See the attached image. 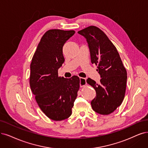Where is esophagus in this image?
Masks as SVG:
<instances>
[{
    "label": "esophagus",
    "instance_id": "obj_1",
    "mask_svg": "<svg viewBox=\"0 0 148 148\" xmlns=\"http://www.w3.org/2000/svg\"><path fill=\"white\" fill-rule=\"evenodd\" d=\"M86 84V79L83 77H80V86L83 87Z\"/></svg>",
    "mask_w": 148,
    "mask_h": 148
}]
</instances>
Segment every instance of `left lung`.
<instances>
[{"instance_id": "1", "label": "left lung", "mask_w": 148, "mask_h": 148, "mask_svg": "<svg viewBox=\"0 0 148 148\" xmlns=\"http://www.w3.org/2000/svg\"><path fill=\"white\" fill-rule=\"evenodd\" d=\"M88 43L92 64L97 66L100 83L88 78L86 82L96 90V97L91 102L97 113L108 114L120 106L126 88L127 72L116 48L107 36L95 26L80 30Z\"/></svg>"}]
</instances>
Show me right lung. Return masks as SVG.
Instances as JSON below:
<instances>
[{
	"label": "right lung",
	"mask_w": 148,
	"mask_h": 148,
	"mask_svg": "<svg viewBox=\"0 0 148 148\" xmlns=\"http://www.w3.org/2000/svg\"><path fill=\"white\" fill-rule=\"evenodd\" d=\"M74 30L53 29L41 38L30 64V86L41 110L53 121H62L72 114L80 79L58 76L64 62L63 47Z\"/></svg>",
	"instance_id": "1"
}]
</instances>
